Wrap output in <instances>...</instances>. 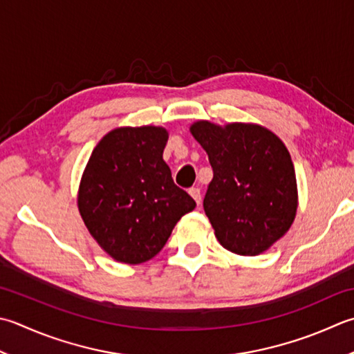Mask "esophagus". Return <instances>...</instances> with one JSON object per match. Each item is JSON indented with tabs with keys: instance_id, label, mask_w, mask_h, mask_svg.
I'll use <instances>...</instances> for the list:
<instances>
[{
	"instance_id": "esophagus-1",
	"label": "esophagus",
	"mask_w": 354,
	"mask_h": 354,
	"mask_svg": "<svg viewBox=\"0 0 354 354\" xmlns=\"http://www.w3.org/2000/svg\"><path fill=\"white\" fill-rule=\"evenodd\" d=\"M189 193H190V196L196 201V204L201 203V190L198 189V187H192Z\"/></svg>"
}]
</instances>
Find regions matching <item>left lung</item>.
<instances>
[{"instance_id":"8db88e82","label":"left lung","mask_w":354,"mask_h":354,"mask_svg":"<svg viewBox=\"0 0 354 354\" xmlns=\"http://www.w3.org/2000/svg\"><path fill=\"white\" fill-rule=\"evenodd\" d=\"M213 169L204 210L221 245L256 256L292 227L297 210L296 173L288 150L258 124H192Z\"/></svg>"}]
</instances>
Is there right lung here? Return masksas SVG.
Returning <instances> with one entry per match:
<instances>
[{"instance_id": "obj_1", "label": "right lung", "mask_w": 354, "mask_h": 354, "mask_svg": "<svg viewBox=\"0 0 354 354\" xmlns=\"http://www.w3.org/2000/svg\"><path fill=\"white\" fill-rule=\"evenodd\" d=\"M164 127H120L96 144L82 173L78 209L104 252L124 264L156 256L196 203L162 159Z\"/></svg>"}]
</instances>
